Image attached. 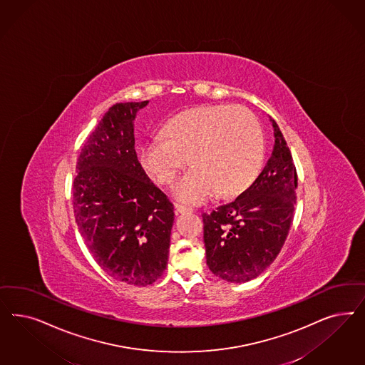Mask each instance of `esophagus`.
I'll use <instances>...</instances> for the list:
<instances>
[{
	"label": "esophagus",
	"mask_w": 365,
	"mask_h": 365,
	"mask_svg": "<svg viewBox=\"0 0 365 365\" xmlns=\"http://www.w3.org/2000/svg\"><path fill=\"white\" fill-rule=\"evenodd\" d=\"M175 210H176V213H188V212H192V208H189L187 205H182V204H178V202L175 204Z\"/></svg>",
	"instance_id": "obj_1"
}]
</instances>
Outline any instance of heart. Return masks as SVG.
Listing matches in <instances>:
<instances>
[{"label":"heart","mask_w":365,"mask_h":365,"mask_svg":"<svg viewBox=\"0 0 365 365\" xmlns=\"http://www.w3.org/2000/svg\"><path fill=\"white\" fill-rule=\"evenodd\" d=\"M263 131L245 107H199L172 118L164 134H154L142 149V166L157 182H168L177 169L192 166L172 184L178 200L196 204L217 190L234 196L247 189L263 161Z\"/></svg>","instance_id":"1"}]
</instances>
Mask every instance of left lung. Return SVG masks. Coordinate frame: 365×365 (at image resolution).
<instances>
[{"instance_id": "1", "label": "left lung", "mask_w": 365, "mask_h": 365, "mask_svg": "<svg viewBox=\"0 0 365 365\" xmlns=\"http://www.w3.org/2000/svg\"><path fill=\"white\" fill-rule=\"evenodd\" d=\"M271 122L275 143L258 178L235 200L202 213L207 264L228 282H248L266 270L294 217L297 169L282 131Z\"/></svg>"}]
</instances>
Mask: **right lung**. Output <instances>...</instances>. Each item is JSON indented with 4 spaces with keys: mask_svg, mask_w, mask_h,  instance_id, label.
I'll return each mask as SVG.
<instances>
[{
    "mask_svg": "<svg viewBox=\"0 0 365 365\" xmlns=\"http://www.w3.org/2000/svg\"><path fill=\"white\" fill-rule=\"evenodd\" d=\"M148 105L115 103L87 137L72 184L75 222L95 262L134 286L155 282L166 269L173 204L142 168L134 118Z\"/></svg>",
    "mask_w": 365,
    "mask_h": 365,
    "instance_id": "obj_1",
    "label": "right lung"
}]
</instances>
